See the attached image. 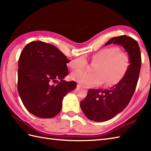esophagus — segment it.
<instances>
[{"instance_id": "esophagus-1", "label": "esophagus", "mask_w": 151, "mask_h": 151, "mask_svg": "<svg viewBox=\"0 0 151 151\" xmlns=\"http://www.w3.org/2000/svg\"><path fill=\"white\" fill-rule=\"evenodd\" d=\"M77 87L79 88H82V89H85L86 88L85 87H84V86L81 85V84H77Z\"/></svg>"}]
</instances>
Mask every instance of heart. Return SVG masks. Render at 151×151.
<instances>
[{
	"instance_id": "1",
	"label": "heart",
	"mask_w": 151,
	"mask_h": 151,
	"mask_svg": "<svg viewBox=\"0 0 151 151\" xmlns=\"http://www.w3.org/2000/svg\"><path fill=\"white\" fill-rule=\"evenodd\" d=\"M91 62L97 63L93 73L85 71L73 73L71 78L86 87L101 85L105 82L106 86L118 84L126 75L130 66V57L127 52L117 47L102 49L91 56ZM88 61L84 56H80L69 63L70 68L75 70L86 69Z\"/></svg>"
}]
</instances>
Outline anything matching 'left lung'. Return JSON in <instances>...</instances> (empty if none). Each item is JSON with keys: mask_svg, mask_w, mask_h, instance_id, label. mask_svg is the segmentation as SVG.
Returning a JSON list of instances; mask_svg holds the SVG:
<instances>
[{"mask_svg": "<svg viewBox=\"0 0 151 151\" xmlns=\"http://www.w3.org/2000/svg\"><path fill=\"white\" fill-rule=\"evenodd\" d=\"M121 45L130 57L129 70L121 81L109 89H89L88 95L81 102L82 111L89 119L96 122L110 120L129 104L135 91L142 65L139 45L127 36L112 37L104 45Z\"/></svg>", "mask_w": 151, "mask_h": 151, "instance_id": "obj_1", "label": "left lung"}]
</instances>
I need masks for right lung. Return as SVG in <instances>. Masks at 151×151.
I'll use <instances>...</instances> for the list:
<instances>
[{
	"label": "right lung",
	"mask_w": 151,
	"mask_h": 151,
	"mask_svg": "<svg viewBox=\"0 0 151 151\" xmlns=\"http://www.w3.org/2000/svg\"><path fill=\"white\" fill-rule=\"evenodd\" d=\"M69 62L53 45L36 41L24 47L18 62L17 89L30 113L43 119L60 113L63 97L76 87L75 81H63Z\"/></svg>",
	"instance_id": "right-lung-1"
}]
</instances>
